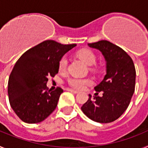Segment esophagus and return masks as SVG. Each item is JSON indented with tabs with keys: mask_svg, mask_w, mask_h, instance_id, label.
<instances>
[{
	"mask_svg": "<svg viewBox=\"0 0 148 148\" xmlns=\"http://www.w3.org/2000/svg\"><path fill=\"white\" fill-rule=\"evenodd\" d=\"M67 91H70V92H73V93H78V91H77V90H73V89H67Z\"/></svg>",
	"mask_w": 148,
	"mask_h": 148,
	"instance_id": "obj_1",
	"label": "esophagus"
}]
</instances>
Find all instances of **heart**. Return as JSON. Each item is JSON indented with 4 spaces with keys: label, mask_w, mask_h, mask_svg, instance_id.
I'll return each mask as SVG.
<instances>
[{
    "label": "heart",
    "mask_w": 148,
    "mask_h": 148,
    "mask_svg": "<svg viewBox=\"0 0 148 148\" xmlns=\"http://www.w3.org/2000/svg\"><path fill=\"white\" fill-rule=\"evenodd\" d=\"M76 56L89 66L93 65L96 61L95 54L92 50L89 49H81L76 53ZM66 67H67V58L66 56H63L58 61V71L60 73H64L66 70ZM92 82V80L90 78H70L67 81L68 84L70 87L74 89H77V90L84 89L87 85L91 84Z\"/></svg>",
    "instance_id": "heart-1"
}]
</instances>
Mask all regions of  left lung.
Instances as JSON below:
<instances>
[{
	"mask_svg": "<svg viewBox=\"0 0 148 148\" xmlns=\"http://www.w3.org/2000/svg\"><path fill=\"white\" fill-rule=\"evenodd\" d=\"M90 47L100 50L107 65V73L99 85L96 93L83 104L82 110L92 121L110 123L124 113L135 90L136 69L130 56L124 49L108 40L88 44ZM103 92V96L97 94Z\"/></svg>",
	"mask_w": 148,
	"mask_h": 148,
	"instance_id": "left-lung-1",
	"label": "left lung"
}]
</instances>
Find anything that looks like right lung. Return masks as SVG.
I'll use <instances>...</instances> for the list:
<instances>
[{
  "label": "right lung",
  "instance_id": "right-lung-1",
  "mask_svg": "<svg viewBox=\"0 0 148 148\" xmlns=\"http://www.w3.org/2000/svg\"><path fill=\"white\" fill-rule=\"evenodd\" d=\"M75 46L44 40L26 51L17 61L9 78L8 95L10 105L20 119L35 124L55 110L63 90H48V77L58 73L59 60Z\"/></svg>",
  "mask_w": 148,
  "mask_h": 148
}]
</instances>
